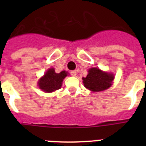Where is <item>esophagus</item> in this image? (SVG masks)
<instances>
[{
    "label": "esophagus",
    "instance_id": "esophagus-1",
    "mask_svg": "<svg viewBox=\"0 0 146 146\" xmlns=\"http://www.w3.org/2000/svg\"><path fill=\"white\" fill-rule=\"evenodd\" d=\"M70 74H71V76H76V70L71 71Z\"/></svg>",
    "mask_w": 146,
    "mask_h": 146
}]
</instances>
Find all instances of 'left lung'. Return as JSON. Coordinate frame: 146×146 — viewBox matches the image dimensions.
<instances>
[{
	"label": "left lung",
	"instance_id": "8db88e82",
	"mask_svg": "<svg viewBox=\"0 0 146 146\" xmlns=\"http://www.w3.org/2000/svg\"><path fill=\"white\" fill-rule=\"evenodd\" d=\"M114 76L112 73L104 72L97 67H92L89 70L86 77L82 78V82L86 89L96 92L110 88Z\"/></svg>",
	"mask_w": 146,
	"mask_h": 146
}]
</instances>
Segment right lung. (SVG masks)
I'll return each instance as SVG.
<instances>
[{
  "instance_id": "add662e5",
  "label": "right lung",
  "mask_w": 146,
  "mask_h": 146,
  "mask_svg": "<svg viewBox=\"0 0 146 146\" xmlns=\"http://www.w3.org/2000/svg\"><path fill=\"white\" fill-rule=\"evenodd\" d=\"M67 76V72L61 71L60 73H55L54 68L48 69L44 75L38 80V85L40 89L44 92H52L60 89L63 80Z\"/></svg>"
}]
</instances>
